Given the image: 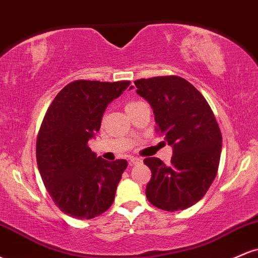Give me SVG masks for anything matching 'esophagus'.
<instances>
[{"instance_id": "1", "label": "esophagus", "mask_w": 258, "mask_h": 258, "mask_svg": "<svg viewBox=\"0 0 258 258\" xmlns=\"http://www.w3.org/2000/svg\"><path fill=\"white\" fill-rule=\"evenodd\" d=\"M141 162H142V159L141 158H135V156H132V158H130V160H128L130 166H135V165L141 164Z\"/></svg>"}]
</instances>
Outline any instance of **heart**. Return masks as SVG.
Segmentation results:
<instances>
[{"instance_id": "heart-1", "label": "heart", "mask_w": 258, "mask_h": 258, "mask_svg": "<svg viewBox=\"0 0 258 258\" xmlns=\"http://www.w3.org/2000/svg\"><path fill=\"white\" fill-rule=\"evenodd\" d=\"M138 103H139V102H130V103H127L126 106H125V108H126V111L128 110V109H131L132 106H135L136 104H138Z\"/></svg>"}]
</instances>
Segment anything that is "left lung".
Wrapping results in <instances>:
<instances>
[{
  "label": "left lung",
  "mask_w": 258,
  "mask_h": 258,
  "mask_svg": "<svg viewBox=\"0 0 258 258\" xmlns=\"http://www.w3.org/2000/svg\"><path fill=\"white\" fill-rule=\"evenodd\" d=\"M135 85L152 106L156 132L173 152L170 165L158 158L144 160L152 171L147 199L165 211L188 209L206 194L217 174L222 135L214 112L203 94L179 76L141 79Z\"/></svg>",
  "instance_id": "obj_1"
}]
</instances>
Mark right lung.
Listing matches in <instances>:
<instances>
[{
	"mask_svg": "<svg viewBox=\"0 0 258 258\" xmlns=\"http://www.w3.org/2000/svg\"><path fill=\"white\" fill-rule=\"evenodd\" d=\"M130 81L78 80L53 99L37 136V166L47 191L64 214L91 220L111 206L126 160L106 161L87 146L106 106Z\"/></svg>",
	"mask_w": 258,
	"mask_h": 258,
	"instance_id": "add662e5",
	"label": "right lung"
}]
</instances>
